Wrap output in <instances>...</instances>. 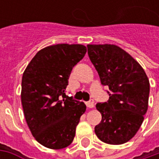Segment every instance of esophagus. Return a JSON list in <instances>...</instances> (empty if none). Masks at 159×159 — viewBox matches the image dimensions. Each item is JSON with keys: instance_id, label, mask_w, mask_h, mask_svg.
<instances>
[{"instance_id": "34e87169", "label": "esophagus", "mask_w": 159, "mask_h": 159, "mask_svg": "<svg viewBox=\"0 0 159 159\" xmlns=\"http://www.w3.org/2000/svg\"><path fill=\"white\" fill-rule=\"evenodd\" d=\"M86 105L88 106V108H94L95 107V102L93 99H91L89 102H86Z\"/></svg>"}]
</instances>
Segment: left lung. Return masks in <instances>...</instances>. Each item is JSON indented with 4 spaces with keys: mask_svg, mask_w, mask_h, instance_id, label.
<instances>
[{
    "mask_svg": "<svg viewBox=\"0 0 159 159\" xmlns=\"http://www.w3.org/2000/svg\"><path fill=\"white\" fill-rule=\"evenodd\" d=\"M88 54L101 83L109 88V100L97 103L101 122L95 133L102 142L123 144L135 135L148 110L150 81L143 67L121 48L89 44Z\"/></svg>",
    "mask_w": 159,
    "mask_h": 159,
    "instance_id": "8db88e82",
    "label": "left lung"
}]
</instances>
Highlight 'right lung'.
I'll list each match as a JSON object with an SVG mask.
<instances>
[{
  "mask_svg": "<svg viewBox=\"0 0 159 159\" xmlns=\"http://www.w3.org/2000/svg\"><path fill=\"white\" fill-rule=\"evenodd\" d=\"M86 52L87 48L81 44L46 47L37 52L23 73L25 118L35 140L46 148L60 150L69 146L86 111L83 102L64 93L70 71Z\"/></svg>",
  "mask_w": 159,
  "mask_h": 159,
  "instance_id": "add662e5",
  "label": "right lung"
}]
</instances>
